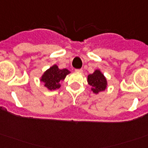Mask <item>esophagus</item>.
Returning a JSON list of instances; mask_svg holds the SVG:
<instances>
[{
	"label": "esophagus",
	"mask_w": 148,
	"mask_h": 148,
	"mask_svg": "<svg viewBox=\"0 0 148 148\" xmlns=\"http://www.w3.org/2000/svg\"><path fill=\"white\" fill-rule=\"evenodd\" d=\"M75 72H76V73H83V70H82V69H76V70H75Z\"/></svg>",
	"instance_id": "1"
}]
</instances>
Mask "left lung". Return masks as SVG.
<instances>
[{
  "instance_id": "left-lung-1",
  "label": "left lung",
  "mask_w": 148,
  "mask_h": 148,
  "mask_svg": "<svg viewBox=\"0 0 148 148\" xmlns=\"http://www.w3.org/2000/svg\"><path fill=\"white\" fill-rule=\"evenodd\" d=\"M87 83L91 86L90 90L96 95L104 91L108 85L106 76L99 69H96L92 74L87 75Z\"/></svg>"
}]
</instances>
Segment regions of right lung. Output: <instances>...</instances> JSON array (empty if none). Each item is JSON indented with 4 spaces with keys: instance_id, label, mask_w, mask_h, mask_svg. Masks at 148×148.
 Wrapping results in <instances>:
<instances>
[{
    "instance_id": "add662e5",
    "label": "right lung",
    "mask_w": 148,
    "mask_h": 148,
    "mask_svg": "<svg viewBox=\"0 0 148 148\" xmlns=\"http://www.w3.org/2000/svg\"><path fill=\"white\" fill-rule=\"evenodd\" d=\"M69 74H70V71L67 69H60L57 64H53L44 72L40 77V81L43 83L44 87L48 90H57L61 87V82L63 81Z\"/></svg>"
}]
</instances>
